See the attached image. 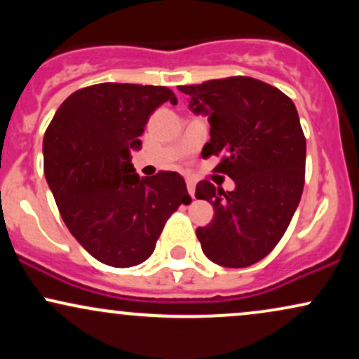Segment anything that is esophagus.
Wrapping results in <instances>:
<instances>
[{
	"label": "esophagus",
	"instance_id": "esophagus-1",
	"mask_svg": "<svg viewBox=\"0 0 359 359\" xmlns=\"http://www.w3.org/2000/svg\"><path fill=\"white\" fill-rule=\"evenodd\" d=\"M187 191L192 197H196V180L194 179H187Z\"/></svg>",
	"mask_w": 359,
	"mask_h": 359
}]
</instances>
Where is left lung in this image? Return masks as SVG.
Instances as JSON below:
<instances>
[{
  "label": "left lung",
  "mask_w": 359,
  "mask_h": 359,
  "mask_svg": "<svg viewBox=\"0 0 359 359\" xmlns=\"http://www.w3.org/2000/svg\"><path fill=\"white\" fill-rule=\"evenodd\" d=\"M194 113L208 114L211 140L203 156H221L216 172L231 177L234 191L209 180L197 199L212 204L214 217L197 238L211 262L245 269L259 262L285 234L306 179V137L297 109L282 90L236 76L179 86Z\"/></svg>",
  "instance_id": "8db88e82"
}]
</instances>
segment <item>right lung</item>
I'll list each match as a JSON object with an SVG mask.
<instances>
[{"mask_svg": "<svg viewBox=\"0 0 359 359\" xmlns=\"http://www.w3.org/2000/svg\"><path fill=\"white\" fill-rule=\"evenodd\" d=\"M167 101L177 104L165 86L102 82L72 93L45 131V179L62 219L104 265L145 262L168 217L191 203L177 172L140 179L131 163L148 118Z\"/></svg>", "mask_w": 359, "mask_h": 359, "instance_id": "add662e5", "label": "right lung"}]
</instances>
